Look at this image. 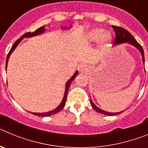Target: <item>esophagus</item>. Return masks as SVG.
<instances>
[{"label":"esophagus","mask_w":148,"mask_h":148,"mask_svg":"<svg viewBox=\"0 0 148 148\" xmlns=\"http://www.w3.org/2000/svg\"><path fill=\"white\" fill-rule=\"evenodd\" d=\"M78 70H79V71L82 72V73H84V72H86L87 70V65L85 64H82L79 66V67H78Z\"/></svg>","instance_id":"obj_1"}]
</instances>
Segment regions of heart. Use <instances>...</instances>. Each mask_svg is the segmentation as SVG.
Returning <instances> with one entry per match:
<instances>
[{
  "label": "heart",
  "instance_id": "heart-1",
  "mask_svg": "<svg viewBox=\"0 0 148 148\" xmlns=\"http://www.w3.org/2000/svg\"><path fill=\"white\" fill-rule=\"evenodd\" d=\"M88 42H96L100 40L101 49H105L112 42V35L110 32H105L102 28H94L90 30L85 36Z\"/></svg>",
  "mask_w": 148,
  "mask_h": 148
}]
</instances>
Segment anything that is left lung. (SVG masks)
<instances>
[{"label":"left lung","mask_w":148,"mask_h":148,"mask_svg":"<svg viewBox=\"0 0 148 148\" xmlns=\"http://www.w3.org/2000/svg\"><path fill=\"white\" fill-rule=\"evenodd\" d=\"M112 27L113 28V29L115 31V33H116V38H115L113 44L114 45H117V44H123V43H128V44L134 46L135 47H136L139 50V52L142 54V62L145 64V55H144L143 48H142V47L140 44L137 42L136 40L133 37V35L128 32L127 30L122 28V27H116V26H112ZM90 104H91V106L92 107V108L96 112H98L99 113H102L104 115H107V116H116V115H118L119 113H121V112H123V111H121V112H119V113H110V112H108V111H104L103 110L99 108L98 107H96L94 104V103L92 102V101L91 99H90Z\"/></svg>","instance_id":"obj_1"}]
</instances>
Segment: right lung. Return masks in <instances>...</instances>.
<instances>
[{"instance_id": "obj_1", "label": "right lung", "mask_w": 148, "mask_h": 148, "mask_svg": "<svg viewBox=\"0 0 148 148\" xmlns=\"http://www.w3.org/2000/svg\"><path fill=\"white\" fill-rule=\"evenodd\" d=\"M64 29H67V28H66V27H65V28H64ZM44 31H45V26H43V27H40V28H38V29L35 30V32H27V33L23 34L21 37V38L18 39V40L15 41V44H13L12 47V48L10 49V52H9V53H8V55H7V58H6V67H7L8 61H9V58H10V55L12 54V53L13 51L15 50V49L16 48V47L18 46V44L21 42V40L23 38H30V37H33V36H35V35H40V34H42L43 32H44ZM78 71H76L75 73H74V75H73V76L70 78V80L66 82V88H65L64 95V98H63L62 101H61V104H60L59 105H58V107L56 108V109L53 110H51V111H49V112H47V113H31L35 115V116H51V115L56 114V113H57L58 112L61 111V110L64 108V105H65V103H66V96H67V92H68V90H69V87H70V83H71V82H73L74 79H75V78L77 76V75H78Z\"/></svg>"}]
</instances>
